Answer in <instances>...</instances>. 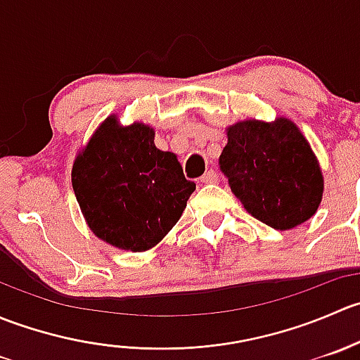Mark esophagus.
Here are the masks:
<instances>
[{"label": "esophagus", "instance_id": "esophagus-1", "mask_svg": "<svg viewBox=\"0 0 360 360\" xmlns=\"http://www.w3.org/2000/svg\"><path fill=\"white\" fill-rule=\"evenodd\" d=\"M217 179H219V176H217L214 170H209V172H205L200 177V181L203 184H214V183H217Z\"/></svg>", "mask_w": 360, "mask_h": 360}]
</instances>
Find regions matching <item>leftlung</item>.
I'll list each match as a JSON object with an SVG mask.
<instances>
[{
    "label": "left lung",
    "mask_w": 360,
    "mask_h": 360,
    "mask_svg": "<svg viewBox=\"0 0 360 360\" xmlns=\"http://www.w3.org/2000/svg\"><path fill=\"white\" fill-rule=\"evenodd\" d=\"M226 136L221 170L250 216L284 231L317 212L324 176L310 143L292 120H240L228 127Z\"/></svg>",
    "instance_id": "8db88e82"
}]
</instances>
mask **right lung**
<instances>
[{
  "label": "right lung",
  "mask_w": 360,
  "mask_h": 360,
  "mask_svg": "<svg viewBox=\"0 0 360 360\" xmlns=\"http://www.w3.org/2000/svg\"><path fill=\"white\" fill-rule=\"evenodd\" d=\"M71 183L90 231L130 252L155 248L195 191L177 155L155 146L153 127L122 125L116 115L108 116L76 153Z\"/></svg>",
  "instance_id": "1"
}]
</instances>
